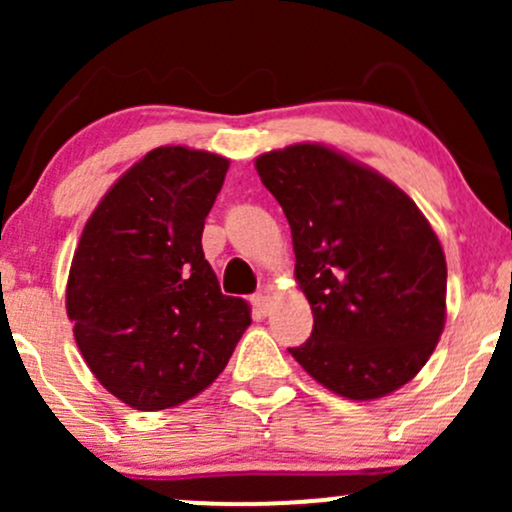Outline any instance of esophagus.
<instances>
[{"instance_id":"obj_1","label":"esophagus","mask_w":512,"mask_h":512,"mask_svg":"<svg viewBox=\"0 0 512 512\" xmlns=\"http://www.w3.org/2000/svg\"><path fill=\"white\" fill-rule=\"evenodd\" d=\"M252 301V305H255V310L257 313H262V315H267L269 313V308H272V298L267 296V293H255V296L250 298Z\"/></svg>"}]
</instances>
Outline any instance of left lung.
<instances>
[{
  "label": "left lung",
  "instance_id": "8db88e82",
  "mask_svg": "<svg viewBox=\"0 0 512 512\" xmlns=\"http://www.w3.org/2000/svg\"><path fill=\"white\" fill-rule=\"evenodd\" d=\"M291 226L296 281L313 334L289 354L346 399L407 385L445 327L448 264L431 223L402 190L325 144L255 161Z\"/></svg>",
  "mask_w": 512,
  "mask_h": 512
}]
</instances>
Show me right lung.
Instances as JSON below:
<instances>
[{
	"instance_id": "right-lung-1",
	"label": "right lung",
	"mask_w": 512,
	"mask_h": 512,
	"mask_svg": "<svg viewBox=\"0 0 512 512\" xmlns=\"http://www.w3.org/2000/svg\"><path fill=\"white\" fill-rule=\"evenodd\" d=\"M228 158L158 146L93 209L74 252L67 315L86 366L139 411L178 407L219 378L250 325L204 260V219Z\"/></svg>"
}]
</instances>
